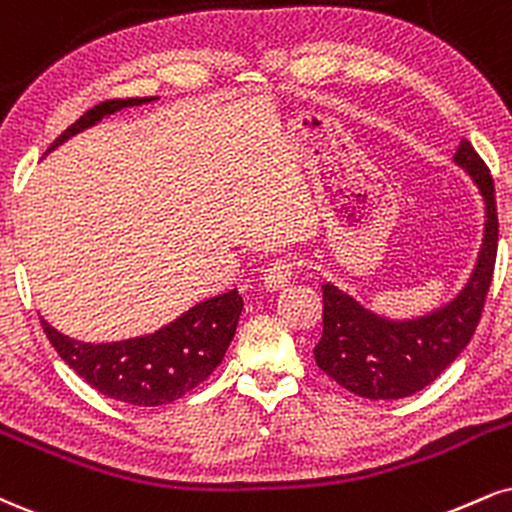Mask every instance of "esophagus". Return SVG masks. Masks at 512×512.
I'll use <instances>...</instances> for the list:
<instances>
[{
  "label": "esophagus",
  "instance_id": "34e87169",
  "mask_svg": "<svg viewBox=\"0 0 512 512\" xmlns=\"http://www.w3.org/2000/svg\"><path fill=\"white\" fill-rule=\"evenodd\" d=\"M295 269H298V262L291 260V257H276V260H272L267 267H264L262 272L264 286L272 288V291H279V288L291 283Z\"/></svg>",
  "mask_w": 512,
  "mask_h": 512
}]
</instances>
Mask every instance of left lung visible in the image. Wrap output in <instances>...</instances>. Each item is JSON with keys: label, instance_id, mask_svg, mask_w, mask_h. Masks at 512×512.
Here are the masks:
<instances>
[{"label": "left lung", "instance_id": "left-lung-1", "mask_svg": "<svg viewBox=\"0 0 512 512\" xmlns=\"http://www.w3.org/2000/svg\"><path fill=\"white\" fill-rule=\"evenodd\" d=\"M455 162L482 190L486 233L477 269L451 305L417 322L393 324L369 315L338 288L322 286L324 331L315 346L317 367L355 396L398 400L422 391L463 353L482 319L498 250L494 178L470 140L460 143Z\"/></svg>", "mask_w": 512, "mask_h": 512}]
</instances>
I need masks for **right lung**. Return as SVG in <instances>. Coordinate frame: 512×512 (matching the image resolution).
I'll use <instances>...</instances> for the list:
<instances>
[{"label": "right lung", "instance_id": "1", "mask_svg": "<svg viewBox=\"0 0 512 512\" xmlns=\"http://www.w3.org/2000/svg\"><path fill=\"white\" fill-rule=\"evenodd\" d=\"M145 102H152V97L104 100L95 104L76 123H71L49 145V150L97 123L102 116ZM240 310H243V298L238 291H229L195 305L193 310L152 336L121 343H97V346L73 341L52 329L45 319L40 322L61 360L80 379L88 381L92 389L121 403L155 408V405L174 403L176 398L197 389L219 367L236 334Z\"/></svg>", "mask_w": 512, "mask_h": 512}]
</instances>
